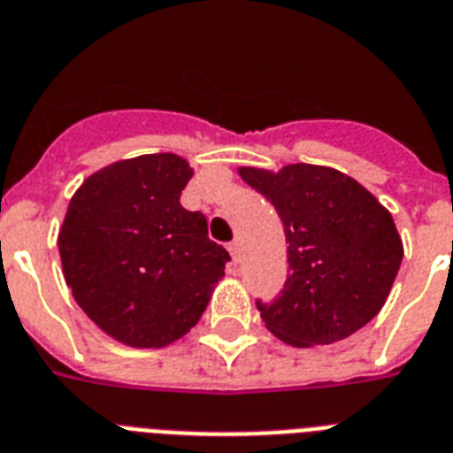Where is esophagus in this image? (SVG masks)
I'll list each match as a JSON object with an SVG mask.
<instances>
[{
  "label": "esophagus",
  "mask_w": 453,
  "mask_h": 453,
  "mask_svg": "<svg viewBox=\"0 0 453 453\" xmlns=\"http://www.w3.org/2000/svg\"><path fill=\"white\" fill-rule=\"evenodd\" d=\"M227 251H230L233 260L237 263V260H239V242H230V244H227Z\"/></svg>",
  "instance_id": "34e87169"
}]
</instances>
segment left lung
<instances>
[{
  "label": "left lung",
  "instance_id": "8db88e82",
  "mask_svg": "<svg viewBox=\"0 0 453 453\" xmlns=\"http://www.w3.org/2000/svg\"><path fill=\"white\" fill-rule=\"evenodd\" d=\"M239 176L274 204L288 244L284 290L256 303L267 330L293 347H319L372 321L403 263L388 209L356 179L321 165L239 167Z\"/></svg>",
  "mask_w": 453,
  "mask_h": 453
}]
</instances>
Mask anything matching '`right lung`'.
Instances as JSON below:
<instances>
[{
    "label": "right lung",
    "mask_w": 453,
    "mask_h": 453,
    "mask_svg": "<svg viewBox=\"0 0 453 453\" xmlns=\"http://www.w3.org/2000/svg\"><path fill=\"white\" fill-rule=\"evenodd\" d=\"M193 169L174 153L120 160L88 176L58 234L73 300L127 347L160 349L207 310L230 260L207 219L181 207Z\"/></svg>",
    "instance_id": "obj_1"
}]
</instances>
